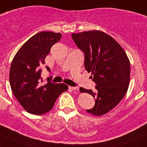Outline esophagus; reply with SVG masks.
Here are the masks:
<instances>
[{
    "instance_id": "obj_1",
    "label": "esophagus",
    "mask_w": 147,
    "mask_h": 147,
    "mask_svg": "<svg viewBox=\"0 0 147 147\" xmlns=\"http://www.w3.org/2000/svg\"><path fill=\"white\" fill-rule=\"evenodd\" d=\"M69 89H71V90H78V87H71V86H69Z\"/></svg>"
}]
</instances>
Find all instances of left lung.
Returning <instances> with one entry per match:
<instances>
[{
	"label": "left lung",
	"mask_w": 147,
	"mask_h": 147,
	"mask_svg": "<svg viewBox=\"0 0 147 147\" xmlns=\"http://www.w3.org/2000/svg\"><path fill=\"white\" fill-rule=\"evenodd\" d=\"M84 54V66L96 86V92L80 88L95 98V105L87 110L93 116H102L115 108L125 96L130 81V62L125 51L111 36L99 30L71 34Z\"/></svg>",
	"instance_id": "1"
}]
</instances>
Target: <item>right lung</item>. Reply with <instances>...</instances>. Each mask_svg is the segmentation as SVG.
I'll return each mask as SVG.
<instances>
[{"instance_id":"obj_1","label":"right lung","mask_w":147,"mask_h":147,"mask_svg":"<svg viewBox=\"0 0 147 147\" xmlns=\"http://www.w3.org/2000/svg\"><path fill=\"white\" fill-rule=\"evenodd\" d=\"M61 34L43 31L30 38L15 55L9 70V84L13 95L30 113L41 115L49 112L63 92L65 84L51 83L48 78L45 85L41 82V66L54 44L60 41ZM48 71H50L46 66Z\"/></svg>"}]
</instances>
